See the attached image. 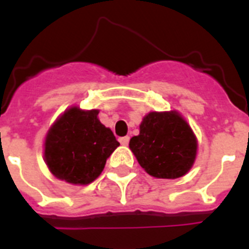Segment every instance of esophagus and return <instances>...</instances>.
<instances>
[{"label":"esophagus","instance_id":"esophagus-1","mask_svg":"<svg viewBox=\"0 0 249 249\" xmlns=\"http://www.w3.org/2000/svg\"><path fill=\"white\" fill-rule=\"evenodd\" d=\"M129 142V137L128 136H126V137H121L120 138V143L122 144V146H127Z\"/></svg>","mask_w":249,"mask_h":249}]
</instances>
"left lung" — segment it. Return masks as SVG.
Instances as JSON below:
<instances>
[{"mask_svg": "<svg viewBox=\"0 0 249 249\" xmlns=\"http://www.w3.org/2000/svg\"><path fill=\"white\" fill-rule=\"evenodd\" d=\"M129 148L148 175L175 179L192 168L197 138L178 112H149L140 124V135L129 141Z\"/></svg>", "mask_w": 249, "mask_h": 249, "instance_id": "1", "label": "left lung"}]
</instances>
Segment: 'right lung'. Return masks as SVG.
<instances>
[{"instance_id":"1","label":"right lung","mask_w":249,"mask_h":249,"mask_svg":"<svg viewBox=\"0 0 249 249\" xmlns=\"http://www.w3.org/2000/svg\"><path fill=\"white\" fill-rule=\"evenodd\" d=\"M97 116L98 109L71 107L52 124L46 136L45 160L54 177L72 184H89L101 175L120 143Z\"/></svg>"}]
</instances>
